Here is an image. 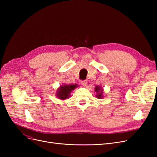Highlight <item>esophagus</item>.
<instances>
[{
  "mask_svg": "<svg viewBox=\"0 0 157 157\" xmlns=\"http://www.w3.org/2000/svg\"><path fill=\"white\" fill-rule=\"evenodd\" d=\"M81 84H82V85L83 86H86V85H87V80H82L81 81Z\"/></svg>",
  "mask_w": 157,
  "mask_h": 157,
  "instance_id": "esophagus-1",
  "label": "esophagus"
}]
</instances>
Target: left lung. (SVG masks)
Segmentation results:
<instances>
[{
  "label": "left lung",
  "mask_w": 157,
  "mask_h": 157,
  "mask_svg": "<svg viewBox=\"0 0 157 157\" xmlns=\"http://www.w3.org/2000/svg\"><path fill=\"white\" fill-rule=\"evenodd\" d=\"M95 92H96V97L99 99H101L103 98V88H101L100 86H96V88H95Z\"/></svg>",
  "instance_id": "1"
}]
</instances>
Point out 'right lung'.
Here are the masks:
<instances>
[{"instance_id": "obj_1", "label": "right lung", "mask_w": 157, "mask_h": 157, "mask_svg": "<svg viewBox=\"0 0 157 157\" xmlns=\"http://www.w3.org/2000/svg\"><path fill=\"white\" fill-rule=\"evenodd\" d=\"M77 86V84H64L62 86H60V87L57 90L56 96L61 100L68 99L70 96L71 92Z\"/></svg>"}]
</instances>
